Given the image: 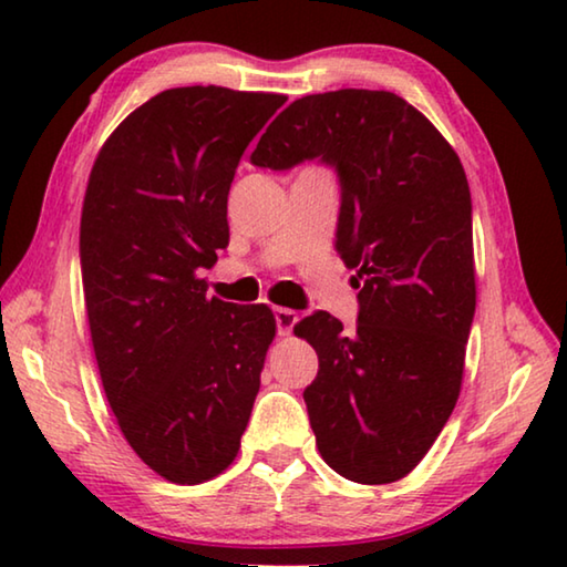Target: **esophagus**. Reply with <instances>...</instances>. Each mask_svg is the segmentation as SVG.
<instances>
[{"label": "esophagus", "mask_w": 567, "mask_h": 567, "mask_svg": "<svg viewBox=\"0 0 567 567\" xmlns=\"http://www.w3.org/2000/svg\"><path fill=\"white\" fill-rule=\"evenodd\" d=\"M275 322H277V332L285 338V334H290L297 324V312L287 310V307H275Z\"/></svg>", "instance_id": "esophagus-1"}]
</instances>
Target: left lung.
I'll use <instances>...</instances> for the list:
<instances>
[{
  "instance_id": "8db88e82",
  "label": "left lung",
  "mask_w": 567,
  "mask_h": 567,
  "mask_svg": "<svg viewBox=\"0 0 567 567\" xmlns=\"http://www.w3.org/2000/svg\"><path fill=\"white\" fill-rule=\"evenodd\" d=\"M249 159L270 169L320 159L338 172L334 249L354 270L358 328L344 332L322 310L295 324L320 360L302 398L334 473L395 483L433 447L463 385L475 315L465 169L433 122L385 90L295 100Z\"/></svg>"
}]
</instances>
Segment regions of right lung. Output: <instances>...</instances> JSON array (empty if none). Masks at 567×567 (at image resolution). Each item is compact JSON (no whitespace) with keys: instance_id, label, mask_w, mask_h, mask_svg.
Returning a JSON list of instances; mask_svg holds the SVG:
<instances>
[{"instance_id":"right-lung-1","label":"right lung","mask_w":567,"mask_h":567,"mask_svg":"<svg viewBox=\"0 0 567 567\" xmlns=\"http://www.w3.org/2000/svg\"><path fill=\"white\" fill-rule=\"evenodd\" d=\"M285 100L215 84L159 92L110 134L84 192L82 287L104 395L169 483L229 467L260 390L272 310L207 297L197 272L227 247L239 157Z\"/></svg>"}]
</instances>
